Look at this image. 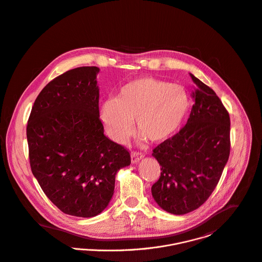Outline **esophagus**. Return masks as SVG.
<instances>
[{
	"instance_id": "1",
	"label": "esophagus",
	"mask_w": 262,
	"mask_h": 262,
	"mask_svg": "<svg viewBox=\"0 0 262 262\" xmlns=\"http://www.w3.org/2000/svg\"><path fill=\"white\" fill-rule=\"evenodd\" d=\"M130 156H132V162L133 163H137V162H139L142 158L144 157V154L143 153H141V152H135V151H133L132 152V154H130Z\"/></svg>"
}]
</instances>
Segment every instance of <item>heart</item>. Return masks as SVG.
<instances>
[{
  "mask_svg": "<svg viewBox=\"0 0 262 262\" xmlns=\"http://www.w3.org/2000/svg\"><path fill=\"white\" fill-rule=\"evenodd\" d=\"M191 105V94L183 85L143 77L122 86L115 98L105 99L100 113L109 136L118 143L132 134L134 120L145 138L163 142L180 128Z\"/></svg>",
  "mask_w": 262,
  "mask_h": 262,
  "instance_id": "1",
  "label": "heart"
}]
</instances>
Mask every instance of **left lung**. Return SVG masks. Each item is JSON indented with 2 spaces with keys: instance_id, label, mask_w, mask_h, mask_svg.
Wrapping results in <instances>:
<instances>
[{
  "instance_id": "obj_1",
  "label": "left lung",
  "mask_w": 262,
  "mask_h": 262,
  "mask_svg": "<svg viewBox=\"0 0 262 262\" xmlns=\"http://www.w3.org/2000/svg\"><path fill=\"white\" fill-rule=\"evenodd\" d=\"M196 90L186 124L153 150L161 175L152 195L162 209L185 214L204 205L230 156V116L214 91L190 74Z\"/></svg>"
}]
</instances>
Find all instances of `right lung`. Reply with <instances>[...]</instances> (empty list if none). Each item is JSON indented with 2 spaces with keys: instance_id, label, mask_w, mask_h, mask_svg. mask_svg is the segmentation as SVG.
Returning <instances> with one entry per match:
<instances>
[{
  "instance_id": "1",
  "label": "right lung",
  "mask_w": 262,
  "mask_h": 262,
  "mask_svg": "<svg viewBox=\"0 0 262 262\" xmlns=\"http://www.w3.org/2000/svg\"><path fill=\"white\" fill-rule=\"evenodd\" d=\"M98 73L81 67L54 78L35 99L26 128L41 189L62 212L82 217L108 206L117 171L130 164L129 152L104 136Z\"/></svg>"
}]
</instances>
